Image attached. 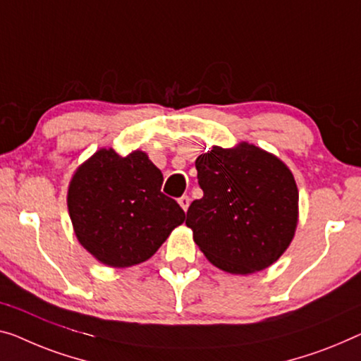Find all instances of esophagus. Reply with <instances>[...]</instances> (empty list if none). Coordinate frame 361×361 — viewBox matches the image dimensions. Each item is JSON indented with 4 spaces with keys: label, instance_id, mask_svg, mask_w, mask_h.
<instances>
[{
    "label": "esophagus",
    "instance_id": "34e87169",
    "mask_svg": "<svg viewBox=\"0 0 361 361\" xmlns=\"http://www.w3.org/2000/svg\"><path fill=\"white\" fill-rule=\"evenodd\" d=\"M178 202H180V206H181V209L183 211H188V207H190V197L188 196H181L180 199H178Z\"/></svg>",
    "mask_w": 361,
    "mask_h": 361
}]
</instances>
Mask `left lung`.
I'll list each match as a JSON object with an SVG mask.
<instances>
[{"mask_svg": "<svg viewBox=\"0 0 361 361\" xmlns=\"http://www.w3.org/2000/svg\"><path fill=\"white\" fill-rule=\"evenodd\" d=\"M204 196L191 202L186 225L214 266L232 274L262 271L293 238L298 190L281 160L251 144L215 146L196 159Z\"/></svg>", "mask_w": 361, "mask_h": 361, "instance_id": "obj_1", "label": "left lung"}]
</instances>
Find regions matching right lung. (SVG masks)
<instances>
[{
    "label": "right lung",
    "instance_id": "right-lung-1",
    "mask_svg": "<svg viewBox=\"0 0 361 361\" xmlns=\"http://www.w3.org/2000/svg\"><path fill=\"white\" fill-rule=\"evenodd\" d=\"M164 175L141 150L121 157L95 152L73 176L68 209L80 245L100 262L129 267L149 259L185 222L180 204L162 191Z\"/></svg>",
    "mask_w": 361,
    "mask_h": 361
}]
</instances>
